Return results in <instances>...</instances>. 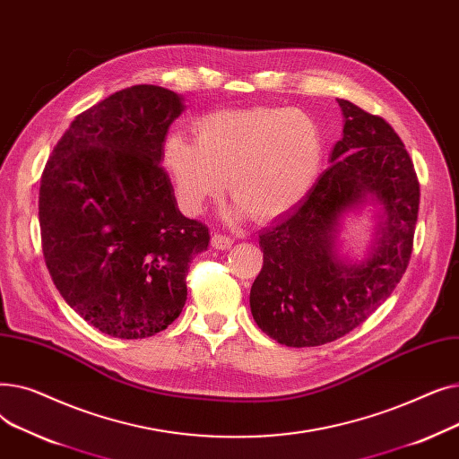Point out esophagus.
Instances as JSON below:
<instances>
[{
	"mask_svg": "<svg viewBox=\"0 0 459 459\" xmlns=\"http://www.w3.org/2000/svg\"><path fill=\"white\" fill-rule=\"evenodd\" d=\"M232 244H234V239H232L230 236H227V234L215 232V234L212 236V246H213L215 249H230Z\"/></svg>",
	"mask_w": 459,
	"mask_h": 459,
	"instance_id": "34e87169",
	"label": "esophagus"
}]
</instances>
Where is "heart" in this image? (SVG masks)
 Masks as SVG:
<instances>
[{"label": "heart", "instance_id": "b5f03b06", "mask_svg": "<svg viewBox=\"0 0 459 459\" xmlns=\"http://www.w3.org/2000/svg\"><path fill=\"white\" fill-rule=\"evenodd\" d=\"M322 160L315 118L288 108L215 111L197 120L193 141L173 134L163 144V165L189 212L220 197L227 178L232 201L258 221L303 201Z\"/></svg>", "mask_w": 459, "mask_h": 459}]
</instances>
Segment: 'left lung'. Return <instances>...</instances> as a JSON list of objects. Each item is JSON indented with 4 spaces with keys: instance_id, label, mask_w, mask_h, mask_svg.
Returning a JSON list of instances; mask_svg holds the SVG:
<instances>
[{
    "instance_id": "left-lung-1",
    "label": "left lung",
    "mask_w": 459,
    "mask_h": 459,
    "mask_svg": "<svg viewBox=\"0 0 459 459\" xmlns=\"http://www.w3.org/2000/svg\"><path fill=\"white\" fill-rule=\"evenodd\" d=\"M342 139L331 167L301 204L264 230L262 270L251 312L270 339L292 348L333 342L363 324L387 299L413 253L420 184L402 139L387 120L339 99ZM367 192L385 208L373 256L348 267L335 255L338 215Z\"/></svg>"
}]
</instances>
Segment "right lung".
Returning <instances> with one entry per match:
<instances>
[{"label": "right lung", "mask_w": 459, "mask_h": 459, "mask_svg": "<svg viewBox=\"0 0 459 459\" xmlns=\"http://www.w3.org/2000/svg\"><path fill=\"white\" fill-rule=\"evenodd\" d=\"M182 111L163 87L117 91L72 120L40 177L46 268L63 299L117 339L173 324L189 264L208 249V227L180 213L160 163Z\"/></svg>", "instance_id": "obj_1"}]
</instances>
